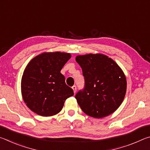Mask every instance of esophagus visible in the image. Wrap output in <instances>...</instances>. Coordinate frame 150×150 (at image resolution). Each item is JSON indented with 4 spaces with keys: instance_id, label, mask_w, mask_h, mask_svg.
Segmentation results:
<instances>
[{
    "instance_id": "34e87169",
    "label": "esophagus",
    "mask_w": 150,
    "mask_h": 150,
    "mask_svg": "<svg viewBox=\"0 0 150 150\" xmlns=\"http://www.w3.org/2000/svg\"><path fill=\"white\" fill-rule=\"evenodd\" d=\"M72 89L73 90V92H74V93H75L76 91H77V87H76L75 85L73 86V87H72Z\"/></svg>"
}]
</instances>
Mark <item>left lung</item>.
Wrapping results in <instances>:
<instances>
[{
	"mask_svg": "<svg viewBox=\"0 0 150 150\" xmlns=\"http://www.w3.org/2000/svg\"><path fill=\"white\" fill-rule=\"evenodd\" d=\"M75 60L85 77V88L76 94L78 105L91 117L100 118L115 112L123 102L126 78L115 61L101 54L77 55Z\"/></svg>",
	"mask_w": 150,
	"mask_h": 150,
	"instance_id": "obj_1",
	"label": "left lung"
}]
</instances>
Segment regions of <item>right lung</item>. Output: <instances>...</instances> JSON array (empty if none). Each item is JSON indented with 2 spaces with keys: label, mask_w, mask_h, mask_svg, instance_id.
Listing matches in <instances>:
<instances>
[{
  "label": "right lung",
  "mask_w": 150,
  "mask_h": 150,
  "mask_svg": "<svg viewBox=\"0 0 150 150\" xmlns=\"http://www.w3.org/2000/svg\"><path fill=\"white\" fill-rule=\"evenodd\" d=\"M71 57L69 53L44 52L33 58L25 68L21 80L22 98L37 115H57L66 99L74 94L60 73Z\"/></svg>",
  "instance_id": "obj_1"
}]
</instances>
